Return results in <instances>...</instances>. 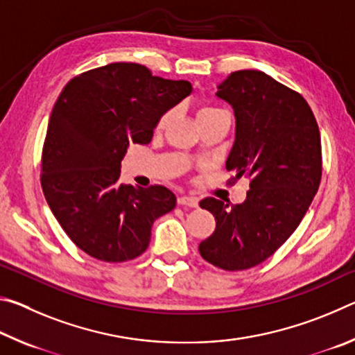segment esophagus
<instances>
[{
    "mask_svg": "<svg viewBox=\"0 0 355 355\" xmlns=\"http://www.w3.org/2000/svg\"><path fill=\"white\" fill-rule=\"evenodd\" d=\"M178 205H182V207H191V208H196V207H199V200H197L196 197L182 196V197H178Z\"/></svg>",
    "mask_w": 355,
    "mask_h": 355,
    "instance_id": "obj_1",
    "label": "esophagus"
}]
</instances>
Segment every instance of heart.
Returning a JSON list of instances; mask_svg holds the SVG:
<instances>
[{
  "mask_svg": "<svg viewBox=\"0 0 355 355\" xmlns=\"http://www.w3.org/2000/svg\"><path fill=\"white\" fill-rule=\"evenodd\" d=\"M222 111H225V110H220V107H216V106H203V107H200V111H199V119L207 117V116H211V114L222 112ZM172 116H173V111L166 112L164 116L161 117V120H159V128L164 127V125H166L167 122H169Z\"/></svg>",
  "mask_w": 355,
  "mask_h": 355,
  "instance_id": "1",
  "label": "heart"
}]
</instances>
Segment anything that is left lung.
Returning a JSON list of instances; mask_svg holds the SVG:
<instances>
[{
	"label": "left lung",
	"mask_w": 355,
	"mask_h": 355,
	"mask_svg": "<svg viewBox=\"0 0 355 355\" xmlns=\"http://www.w3.org/2000/svg\"><path fill=\"white\" fill-rule=\"evenodd\" d=\"M216 95L235 114L227 171L250 178L239 205L207 197L216 230L199 245L208 263L243 271L271 257L293 235L321 182V137L302 95L260 70L228 75Z\"/></svg>",
	"instance_id": "obj_1"
}]
</instances>
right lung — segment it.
<instances>
[{
	"mask_svg": "<svg viewBox=\"0 0 355 355\" xmlns=\"http://www.w3.org/2000/svg\"><path fill=\"white\" fill-rule=\"evenodd\" d=\"M192 92L189 81L153 76L141 64L114 62L75 76L48 122L42 189L69 238L101 261L146 252L153 222L177 197L164 186L122 184L131 144H148L161 117Z\"/></svg>",
	"mask_w": 355,
	"mask_h": 355,
	"instance_id": "right-lung-1",
	"label": "right lung"
}]
</instances>
